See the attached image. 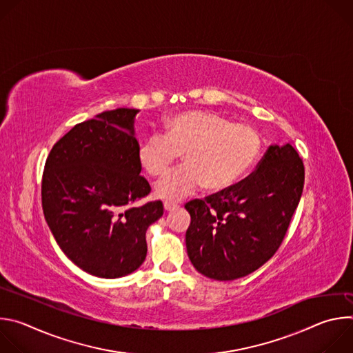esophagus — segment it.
<instances>
[{
	"label": "esophagus",
	"mask_w": 353,
	"mask_h": 353,
	"mask_svg": "<svg viewBox=\"0 0 353 353\" xmlns=\"http://www.w3.org/2000/svg\"><path fill=\"white\" fill-rule=\"evenodd\" d=\"M163 208H165L166 212H172V211L177 210L179 205H177V204H172V203H165V204H163Z\"/></svg>",
	"instance_id": "esophagus-1"
}]
</instances>
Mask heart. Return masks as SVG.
<instances>
[{"mask_svg": "<svg viewBox=\"0 0 353 353\" xmlns=\"http://www.w3.org/2000/svg\"><path fill=\"white\" fill-rule=\"evenodd\" d=\"M263 141L250 125L204 110H188L165 123L163 135L150 134L138 146L137 158L150 177L163 176L177 161L184 165L155 185V195L179 201L204 185L222 192L236 185L261 155Z\"/></svg>", "mask_w": 353, "mask_h": 353, "instance_id": "1", "label": "heart"}]
</instances>
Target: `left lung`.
I'll return each instance as SVG.
<instances>
[{
    "instance_id": "left-lung-1",
    "label": "left lung",
    "mask_w": 353,
    "mask_h": 353,
    "mask_svg": "<svg viewBox=\"0 0 353 353\" xmlns=\"http://www.w3.org/2000/svg\"><path fill=\"white\" fill-rule=\"evenodd\" d=\"M305 185L303 161L290 143L271 145L257 169L232 188L184 205L194 268L233 281L264 265L279 248Z\"/></svg>"
}]
</instances>
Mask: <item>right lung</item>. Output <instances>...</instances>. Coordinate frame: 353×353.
Here are the masks:
<instances>
[{
    "label": "right lung",
    "mask_w": 353,
    "mask_h": 353,
    "mask_svg": "<svg viewBox=\"0 0 353 353\" xmlns=\"http://www.w3.org/2000/svg\"><path fill=\"white\" fill-rule=\"evenodd\" d=\"M138 112L121 108L77 124L54 143L44 165L46 222L64 254L99 278L138 270L146 257V229L163 215L161 201L134 207L150 192L139 176Z\"/></svg>",
    "instance_id": "add662e5"
}]
</instances>
